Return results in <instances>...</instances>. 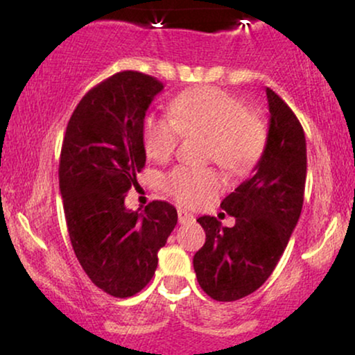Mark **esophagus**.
I'll return each instance as SVG.
<instances>
[{
    "instance_id": "34e87169",
    "label": "esophagus",
    "mask_w": 355,
    "mask_h": 355,
    "mask_svg": "<svg viewBox=\"0 0 355 355\" xmlns=\"http://www.w3.org/2000/svg\"><path fill=\"white\" fill-rule=\"evenodd\" d=\"M178 220H179V223H181V225L189 223V222H194V215L189 214V211H186V210L179 209L178 210Z\"/></svg>"
}]
</instances>
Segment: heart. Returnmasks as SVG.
<instances>
[{
  "instance_id": "1",
  "label": "heart",
  "mask_w": 355,
  "mask_h": 355,
  "mask_svg": "<svg viewBox=\"0 0 355 355\" xmlns=\"http://www.w3.org/2000/svg\"><path fill=\"white\" fill-rule=\"evenodd\" d=\"M171 116L148 114L144 122V146L148 158L166 161L182 135L202 133L209 141L205 158L217 161L230 173L251 169L264 151L268 130L256 114L236 96L220 87L202 86L178 96L169 105ZM214 169L179 166L168 174L164 187L178 202L197 207L218 192Z\"/></svg>"
}]
</instances>
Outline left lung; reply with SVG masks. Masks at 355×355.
Returning a JSON list of instances; mask_svg holds the SVG:
<instances>
[{"label":"left lung","mask_w":355,"mask_h":355,"mask_svg":"<svg viewBox=\"0 0 355 355\" xmlns=\"http://www.w3.org/2000/svg\"><path fill=\"white\" fill-rule=\"evenodd\" d=\"M269 130L252 174L220 207L236 218L222 227L215 217L197 218L205 245L194 270L207 295L234 302L261 287L277 266L302 214L306 181L305 133L293 110L266 87Z\"/></svg>","instance_id":"obj_1"}]
</instances>
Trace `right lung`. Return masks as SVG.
<instances>
[{"mask_svg": "<svg viewBox=\"0 0 355 355\" xmlns=\"http://www.w3.org/2000/svg\"><path fill=\"white\" fill-rule=\"evenodd\" d=\"M163 87L144 73H116L87 91L63 138L58 179L73 251L96 287L117 298L150 282L178 223L164 200L141 214L123 204L146 161V110Z\"/></svg>", "mask_w": 355, "mask_h": 355, "instance_id": "right-lung-1", "label": "right lung"}]
</instances>
